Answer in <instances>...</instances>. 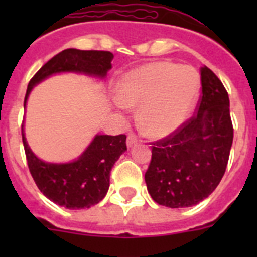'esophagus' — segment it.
Instances as JSON below:
<instances>
[{
	"mask_svg": "<svg viewBox=\"0 0 257 257\" xmlns=\"http://www.w3.org/2000/svg\"><path fill=\"white\" fill-rule=\"evenodd\" d=\"M136 142H138V138H136L134 134H128V135H127V139H126L127 147H133Z\"/></svg>",
	"mask_w": 257,
	"mask_h": 257,
	"instance_id": "obj_1",
	"label": "esophagus"
}]
</instances>
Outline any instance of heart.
Masks as SVG:
<instances>
[{"label": "heart", "instance_id": "obj_1", "mask_svg": "<svg viewBox=\"0 0 257 257\" xmlns=\"http://www.w3.org/2000/svg\"><path fill=\"white\" fill-rule=\"evenodd\" d=\"M199 87L201 77L196 68L154 61L123 76L115 104L122 110L140 105V127L148 135L162 136L185 121Z\"/></svg>", "mask_w": 257, "mask_h": 257}]
</instances>
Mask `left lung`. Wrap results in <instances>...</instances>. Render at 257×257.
Segmentation results:
<instances>
[{"instance_id":"left-lung-1","label":"left lung","mask_w":257,"mask_h":257,"mask_svg":"<svg viewBox=\"0 0 257 257\" xmlns=\"http://www.w3.org/2000/svg\"><path fill=\"white\" fill-rule=\"evenodd\" d=\"M202 94L196 112L163 139L152 143L145 183L158 205L190 207L207 198L225 174L233 123L225 87L201 68Z\"/></svg>"}]
</instances>
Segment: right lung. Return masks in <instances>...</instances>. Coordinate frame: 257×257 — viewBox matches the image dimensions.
<instances>
[{"instance_id":"add662e5","label":"right lung","mask_w":257,"mask_h":257,"mask_svg":"<svg viewBox=\"0 0 257 257\" xmlns=\"http://www.w3.org/2000/svg\"><path fill=\"white\" fill-rule=\"evenodd\" d=\"M113 54L99 50L67 49L52 56L28 83L24 105L32 87L59 72H82L104 77L112 68ZM23 144L32 178L44 196L59 206L81 210L96 205L109 189L110 170L126 147V135H96L85 153L70 163H46L32 153L24 138Z\"/></svg>"}]
</instances>
